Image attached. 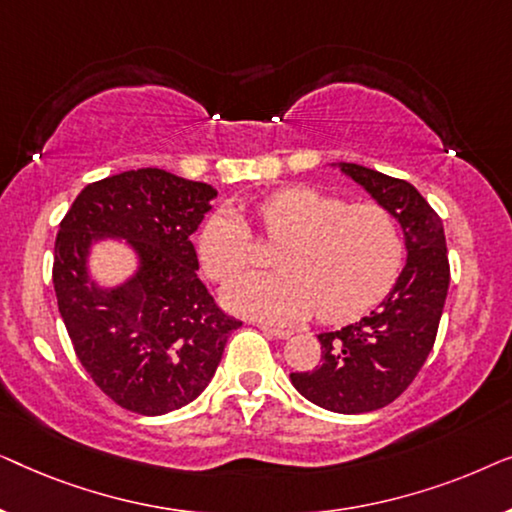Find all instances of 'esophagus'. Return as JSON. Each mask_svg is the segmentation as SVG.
I'll use <instances>...</instances> for the list:
<instances>
[{"mask_svg": "<svg viewBox=\"0 0 512 512\" xmlns=\"http://www.w3.org/2000/svg\"><path fill=\"white\" fill-rule=\"evenodd\" d=\"M258 328H261L263 333H268V335H272V338H279V340H286V338H291V333H293V331H289V328L268 326V324H261V326H258Z\"/></svg>", "mask_w": 512, "mask_h": 512, "instance_id": "obj_1", "label": "esophagus"}]
</instances>
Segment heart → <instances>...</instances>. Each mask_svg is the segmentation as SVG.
<instances>
[{"mask_svg": "<svg viewBox=\"0 0 512 512\" xmlns=\"http://www.w3.org/2000/svg\"><path fill=\"white\" fill-rule=\"evenodd\" d=\"M263 240L282 244L272 275L228 284L226 303L258 319L289 321L317 312L326 324H347L380 303L403 265L405 242L398 216L380 202H356L293 186L254 205ZM202 270L216 282L256 263V237L230 209L205 221L198 237Z\"/></svg>", "mask_w": 512, "mask_h": 512, "instance_id": "1", "label": "heart"}]
</instances>
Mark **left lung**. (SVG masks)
I'll return each instance as SVG.
<instances>
[{"label":"left lung","mask_w":512,"mask_h":512,"mask_svg":"<svg viewBox=\"0 0 512 512\" xmlns=\"http://www.w3.org/2000/svg\"><path fill=\"white\" fill-rule=\"evenodd\" d=\"M340 167L398 216L408 263L377 310L319 335L321 363L310 373H291V382L319 408L361 415L396 401L429 359L450 286V261L443 219L415 186L363 165Z\"/></svg>","instance_id":"8db88e82"}]
</instances>
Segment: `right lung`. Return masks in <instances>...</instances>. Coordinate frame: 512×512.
Here are the masks:
<instances>
[{"instance_id":"add662e5","label":"right lung","mask_w":512,"mask_h":512,"mask_svg":"<svg viewBox=\"0 0 512 512\" xmlns=\"http://www.w3.org/2000/svg\"><path fill=\"white\" fill-rule=\"evenodd\" d=\"M214 198L209 184L142 167L88 184L60 221L53 286L69 340L102 394L137 415L198 398L242 326L195 275L191 235ZM104 234L128 239L143 261L111 292L85 272L89 242Z\"/></svg>"}]
</instances>
